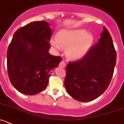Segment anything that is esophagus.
Here are the masks:
<instances>
[{"mask_svg": "<svg viewBox=\"0 0 124 124\" xmlns=\"http://www.w3.org/2000/svg\"><path fill=\"white\" fill-rule=\"evenodd\" d=\"M59 67L61 68H64L65 67V63L63 61H61L59 63Z\"/></svg>", "mask_w": 124, "mask_h": 124, "instance_id": "obj_1", "label": "esophagus"}]
</instances>
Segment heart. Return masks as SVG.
I'll return each instance as SVG.
<instances>
[{"mask_svg":"<svg viewBox=\"0 0 124 124\" xmlns=\"http://www.w3.org/2000/svg\"><path fill=\"white\" fill-rule=\"evenodd\" d=\"M94 41V37L85 29H63L57 37L51 39L54 48H67V54L71 59H79L85 55Z\"/></svg>","mask_w":124,"mask_h":124,"instance_id":"obj_1","label":"heart"}]
</instances>
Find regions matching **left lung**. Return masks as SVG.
Segmentation results:
<instances>
[{
    "mask_svg": "<svg viewBox=\"0 0 124 124\" xmlns=\"http://www.w3.org/2000/svg\"><path fill=\"white\" fill-rule=\"evenodd\" d=\"M101 37L81 59L67 66L65 86L74 99L87 102L95 100L108 88L114 73L116 52L105 27Z\"/></svg>",
    "mask_w": 124,
    "mask_h": 124,
    "instance_id": "1",
    "label": "left lung"
}]
</instances>
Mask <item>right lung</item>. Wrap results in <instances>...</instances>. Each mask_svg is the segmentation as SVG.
Returning a JSON list of instances; mask_svg holds the SVG:
<instances>
[{
	"label": "right lung",
	"instance_id": "add662e5",
	"mask_svg": "<svg viewBox=\"0 0 124 124\" xmlns=\"http://www.w3.org/2000/svg\"><path fill=\"white\" fill-rule=\"evenodd\" d=\"M52 30L45 21L32 22L14 33L7 51V70L13 87L33 95L46 87L51 73L62 61L48 53Z\"/></svg>",
	"mask_w": 124,
	"mask_h": 124
}]
</instances>
